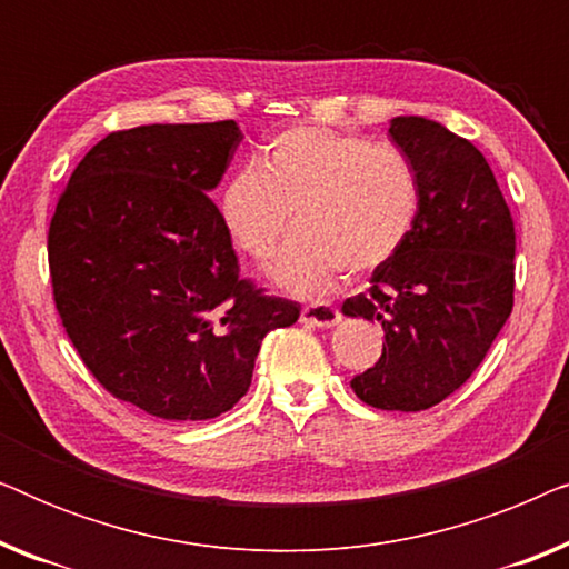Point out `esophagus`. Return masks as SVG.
<instances>
[{"label":"esophagus","instance_id":"34e87169","mask_svg":"<svg viewBox=\"0 0 569 569\" xmlns=\"http://www.w3.org/2000/svg\"><path fill=\"white\" fill-rule=\"evenodd\" d=\"M300 321L318 326V329H331V326H337L341 321V313H339V308L329 306V302H318V306L302 308Z\"/></svg>","mask_w":569,"mask_h":569}]
</instances>
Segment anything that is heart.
<instances>
[{"instance_id": "heart-1", "label": "heart", "mask_w": 569, "mask_h": 569, "mask_svg": "<svg viewBox=\"0 0 569 569\" xmlns=\"http://www.w3.org/2000/svg\"><path fill=\"white\" fill-rule=\"evenodd\" d=\"M419 212V181L401 147L323 127L287 129L263 144L220 191V220L240 251L271 263V279L316 295L341 271L370 274L407 243Z\"/></svg>"}]
</instances>
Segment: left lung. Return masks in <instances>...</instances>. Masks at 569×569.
Returning <instances> with one entry per match:
<instances>
[{
	"instance_id": "1",
	"label": "left lung",
	"mask_w": 569,
	"mask_h": 569,
	"mask_svg": "<svg viewBox=\"0 0 569 569\" xmlns=\"http://www.w3.org/2000/svg\"><path fill=\"white\" fill-rule=\"evenodd\" d=\"M388 134L415 166L419 212L401 251L341 313L378 321L386 333L380 360L352 378L357 399L422 411L471 378L508 321L516 228L469 139L422 116H396Z\"/></svg>"
}]
</instances>
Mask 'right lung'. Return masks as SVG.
Listing matches in <instances>:
<instances>
[{"label":"right lung","instance_id":"add662e5","mask_svg":"<svg viewBox=\"0 0 569 569\" xmlns=\"http://www.w3.org/2000/svg\"><path fill=\"white\" fill-rule=\"evenodd\" d=\"M236 121L113 131L69 178L49 228L67 337L116 399L176 422L214 419L251 386L269 331L300 306L256 290L209 199Z\"/></svg>","mask_w":569,"mask_h":569}]
</instances>
